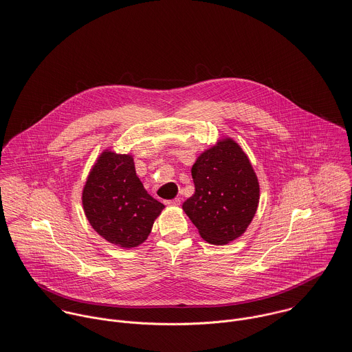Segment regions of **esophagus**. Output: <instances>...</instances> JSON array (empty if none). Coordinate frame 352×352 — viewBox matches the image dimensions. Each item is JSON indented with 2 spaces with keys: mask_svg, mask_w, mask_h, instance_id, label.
<instances>
[{
  "mask_svg": "<svg viewBox=\"0 0 352 352\" xmlns=\"http://www.w3.org/2000/svg\"><path fill=\"white\" fill-rule=\"evenodd\" d=\"M166 204L168 207H178L181 204V199H173V200H167Z\"/></svg>",
  "mask_w": 352,
  "mask_h": 352,
  "instance_id": "1",
  "label": "esophagus"
}]
</instances>
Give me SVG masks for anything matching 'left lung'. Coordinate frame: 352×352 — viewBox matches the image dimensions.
Wrapping results in <instances>:
<instances>
[{"instance_id":"obj_1","label":"left lung","mask_w":352,"mask_h":352,"mask_svg":"<svg viewBox=\"0 0 352 352\" xmlns=\"http://www.w3.org/2000/svg\"><path fill=\"white\" fill-rule=\"evenodd\" d=\"M195 193L182 210L211 245L239 238L252 223L260 201L254 168L231 138H221L203 151L192 166Z\"/></svg>"}]
</instances>
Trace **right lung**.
<instances>
[{"label":"right lung","instance_id":"obj_1","mask_svg":"<svg viewBox=\"0 0 352 352\" xmlns=\"http://www.w3.org/2000/svg\"><path fill=\"white\" fill-rule=\"evenodd\" d=\"M91 227L107 242L133 249L151 234L164 206L144 189L132 153L106 148L91 167L81 193Z\"/></svg>","mask_w":352,"mask_h":352}]
</instances>
